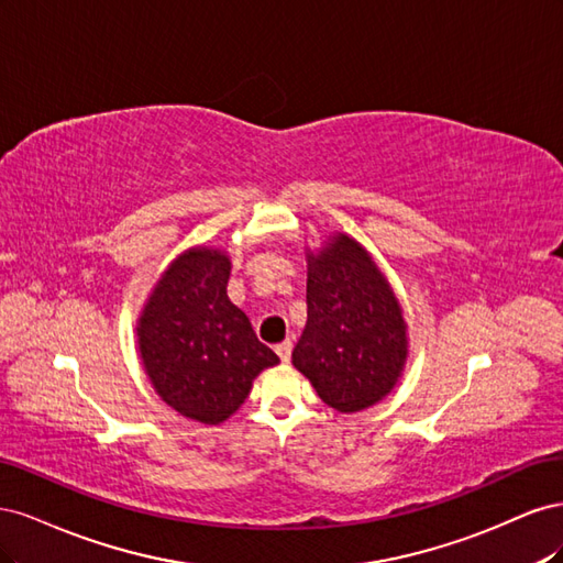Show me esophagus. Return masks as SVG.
<instances>
[{"label": "esophagus", "instance_id": "1", "mask_svg": "<svg viewBox=\"0 0 563 563\" xmlns=\"http://www.w3.org/2000/svg\"><path fill=\"white\" fill-rule=\"evenodd\" d=\"M291 350H294L291 340H284V343H279V345L275 347V352L279 354V360H282L284 364H288V360H291Z\"/></svg>", "mask_w": 563, "mask_h": 563}]
</instances>
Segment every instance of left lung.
<instances>
[{"label":"left lung","mask_w":563,"mask_h":563,"mask_svg":"<svg viewBox=\"0 0 563 563\" xmlns=\"http://www.w3.org/2000/svg\"><path fill=\"white\" fill-rule=\"evenodd\" d=\"M308 258V327L294 366L338 413H356L397 387L408 360L401 302L373 255L345 232Z\"/></svg>","instance_id":"1"}]
</instances>
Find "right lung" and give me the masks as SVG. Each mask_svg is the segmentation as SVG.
<instances>
[{"mask_svg":"<svg viewBox=\"0 0 563 563\" xmlns=\"http://www.w3.org/2000/svg\"><path fill=\"white\" fill-rule=\"evenodd\" d=\"M230 255L192 246L168 263L135 321L141 362L159 399L180 416L225 422L279 356L228 298Z\"/></svg>","mask_w":563,"mask_h":563,"instance_id":"obj_1","label":"right lung"}]
</instances>
